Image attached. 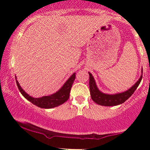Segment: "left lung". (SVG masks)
<instances>
[{
    "label": "left lung",
    "mask_w": 150,
    "mask_h": 150,
    "mask_svg": "<svg viewBox=\"0 0 150 150\" xmlns=\"http://www.w3.org/2000/svg\"><path fill=\"white\" fill-rule=\"evenodd\" d=\"M89 90H90V94L92 99L96 104L101 105V106H117L124 103L127 99H129L138 85H140L142 77V75L139 78V80L134 84L133 85L128 89V90L125 91L123 92L116 93V94H105V93L101 92L99 88L97 87V84H96L95 80H94V77L89 72Z\"/></svg>",
    "instance_id": "left-lung-1"
}]
</instances>
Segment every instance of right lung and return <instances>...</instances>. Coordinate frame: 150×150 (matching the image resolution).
Instances as JSON below:
<instances>
[{"mask_svg":"<svg viewBox=\"0 0 150 150\" xmlns=\"http://www.w3.org/2000/svg\"><path fill=\"white\" fill-rule=\"evenodd\" d=\"M15 79H16V83L19 90L25 99H27V100L30 101L33 104L36 105L38 107L42 108H52L63 104L68 99L70 96V89H71L72 85H73L74 80L75 79V73H74L67 80L64 85L62 86L61 89L58 90L57 92L53 93L52 94H50V95L44 96V97L39 98H34L29 95L20 85L18 81L17 80L16 76H15Z\"/></svg>","mask_w":150,"mask_h":150,"instance_id":"1","label":"right lung"}]
</instances>
